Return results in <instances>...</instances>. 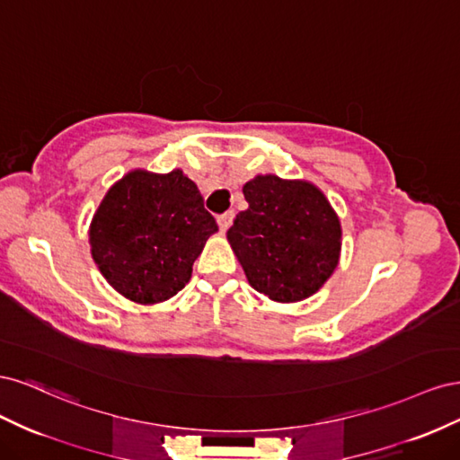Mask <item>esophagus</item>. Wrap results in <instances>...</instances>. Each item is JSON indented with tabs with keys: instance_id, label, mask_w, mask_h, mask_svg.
Masks as SVG:
<instances>
[{
	"instance_id": "obj_1",
	"label": "esophagus",
	"mask_w": 460,
	"mask_h": 460,
	"mask_svg": "<svg viewBox=\"0 0 460 460\" xmlns=\"http://www.w3.org/2000/svg\"><path fill=\"white\" fill-rule=\"evenodd\" d=\"M234 211H228V213H222L220 217H218V226H220V230L222 232H226L228 228H230V225H232V220H234Z\"/></svg>"
}]
</instances>
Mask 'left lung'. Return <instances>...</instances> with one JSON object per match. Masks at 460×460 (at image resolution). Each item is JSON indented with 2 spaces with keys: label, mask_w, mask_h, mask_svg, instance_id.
Instances as JSON below:
<instances>
[{
  "label": "left lung",
  "mask_w": 460,
  "mask_h": 460,
  "mask_svg": "<svg viewBox=\"0 0 460 460\" xmlns=\"http://www.w3.org/2000/svg\"><path fill=\"white\" fill-rule=\"evenodd\" d=\"M249 207L228 242L249 284L272 301L311 297L338 267L341 228L324 193L309 182L257 176L243 186Z\"/></svg>",
  "instance_id": "left-lung-1"
}]
</instances>
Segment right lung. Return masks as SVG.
<instances>
[{"instance_id": "1", "label": "right lung", "mask_w": 460, "mask_h": 460, "mask_svg": "<svg viewBox=\"0 0 460 460\" xmlns=\"http://www.w3.org/2000/svg\"><path fill=\"white\" fill-rule=\"evenodd\" d=\"M218 230L182 171L128 172L107 191L90 226L92 255L107 282L136 303L176 296Z\"/></svg>"}]
</instances>
